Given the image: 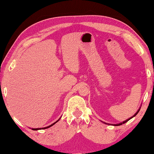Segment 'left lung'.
Returning a JSON list of instances; mask_svg holds the SVG:
<instances>
[{"mask_svg": "<svg viewBox=\"0 0 154 154\" xmlns=\"http://www.w3.org/2000/svg\"><path fill=\"white\" fill-rule=\"evenodd\" d=\"M140 109H139V110L137 111V112H136V113H135V114H134V116H132V117H130V119H127V120H126V121H123V123H119V124H114V125H113H113H116V126H119V125H122V124H124V123H126V122H128V121H129V120H130V119H132V118H133V117H134V116H135L137 115V113H138V112H139V111H140Z\"/></svg>", "mask_w": 154, "mask_h": 154, "instance_id": "left-lung-1", "label": "left lung"}]
</instances>
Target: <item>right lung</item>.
I'll return each mask as SVG.
<instances>
[{
	"label": "right lung",
	"instance_id": "obj_1",
	"mask_svg": "<svg viewBox=\"0 0 154 154\" xmlns=\"http://www.w3.org/2000/svg\"><path fill=\"white\" fill-rule=\"evenodd\" d=\"M59 120H60V119H59ZM59 120H58V121H57L56 122H54V123H52V125H49V126H48V127L43 128H32V130H41V129H42V130H43V129H46V128H48L51 127V126H52L53 125H54V124H55V123H57V122H58V121H59Z\"/></svg>",
	"mask_w": 154,
	"mask_h": 154
}]
</instances>
